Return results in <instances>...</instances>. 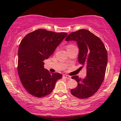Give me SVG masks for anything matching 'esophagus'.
Masks as SVG:
<instances>
[{"label": "esophagus", "instance_id": "esophagus-1", "mask_svg": "<svg viewBox=\"0 0 121 121\" xmlns=\"http://www.w3.org/2000/svg\"><path fill=\"white\" fill-rule=\"evenodd\" d=\"M63 77L67 79H69V80H70V79H71V77H70V76L69 75H64Z\"/></svg>", "mask_w": 121, "mask_h": 121}]
</instances>
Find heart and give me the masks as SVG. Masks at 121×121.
<instances>
[{
    "mask_svg": "<svg viewBox=\"0 0 121 121\" xmlns=\"http://www.w3.org/2000/svg\"><path fill=\"white\" fill-rule=\"evenodd\" d=\"M73 46H74L73 45V44H69V45L67 46V48H70V47H73Z\"/></svg>",
    "mask_w": 121,
    "mask_h": 121,
    "instance_id": "b5f03b06",
    "label": "heart"
}]
</instances>
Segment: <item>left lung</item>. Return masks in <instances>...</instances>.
<instances>
[{
  "label": "left lung",
  "instance_id": "1",
  "mask_svg": "<svg viewBox=\"0 0 121 121\" xmlns=\"http://www.w3.org/2000/svg\"><path fill=\"white\" fill-rule=\"evenodd\" d=\"M66 41H75L79 48L78 62L86 67L84 79L75 75L72 77L78 82L71 94L78 98H89L95 94L103 82L107 64V53L103 42L98 37L85 29L70 33Z\"/></svg>",
  "mask_w": 121,
  "mask_h": 121
}]
</instances>
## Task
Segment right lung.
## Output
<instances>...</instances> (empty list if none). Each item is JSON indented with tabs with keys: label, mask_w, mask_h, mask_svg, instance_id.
<instances>
[{
	"label": "right lung",
	"mask_w": 121,
	"mask_h": 121,
	"mask_svg": "<svg viewBox=\"0 0 121 121\" xmlns=\"http://www.w3.org/2000/svg\"><path fill=\"white\" fill-rule=\"evenodd\" d=\"M67 35L65 32L39 29L26 35L21 41L18 74L23 86L31 95L43 97L49 95L62 78L60 73H51L44 69L43 60L52 55Z\"/></svg>",
	"instance_id": "right-lung-1"
}]
</instances>
